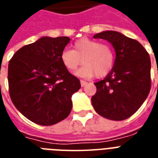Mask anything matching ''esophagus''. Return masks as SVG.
Masks as SVG:
<instances>
[{
  "instance_id": "esophagus-1",
  "label": "esophagus",
  "mask_w": 158,
  "mask_h": 158,
  "mask_svg": "<svg viewBox=\"0 0 158 158\" xmlns=\"http://www.w3.org/2000/svg\"><path fill=\"white\" fill-rule=\"evenodd\" d=\"M87 84V82L85 81H83V80H81V87L85 86V85Z\"/></svg>"
}]
</instances>
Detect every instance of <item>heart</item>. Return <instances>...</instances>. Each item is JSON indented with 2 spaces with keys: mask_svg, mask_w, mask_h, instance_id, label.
I'll return each mask as SVG.
<instances>
[{
  "mask_svg": "<svg viewBox=\"0 0 158 158\" xmlns=\"http://www.w3.org/2000/svg\"><path fill=\"white\" fill-rule=\"evenodd\" d=\"M74 50L65 48L61 53L62 64L68 70L73 71L83 65L75 74L80 77H91L94 75L102 77L112 70L114 65V52L108 45L99 41L82 38L75 42Z\"/></svg>",
  "mask_w": 158,
  "mask_h": 158,
  "instance_id": "obj_1",
  "label": "heart"
}]
</instances>
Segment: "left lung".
I'll return each mask as SVG.
<instances>
[{"mask_svg":"<svg viewBox=\"0 0 158 158\" xmlns=\"http://www.w3.org/2000/svg\"><path fill=\"white\" fill-rule=\"evenodd\" d=\"M93 37L112 44L116 58L108 76L94 83L97 91L91 98L92 105L107 119H127L140 108L149 94V55L139 41L118 31H104Z\"/></svg>","mask_w":158,"mask_h":158,"instance_id":"obj_1","label":"left lung"}]
</instances>
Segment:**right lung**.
Listing matches in <instances>:
<instances>
[{"mask_svg": "<svg viewBox=\"0 0 158 158\" xmlns=\"http://www.w3.org/2000/svg\"><path fill=\"white\" fill-rule=\"evenodd\" d=\"M71 39L42 36L23 46L9 62V91L14 105L31 122L51 126L68 117L80 81L62 64Z\"/></svg>", "mask_w": 158, "mask_h": 158, "instance_id": "1", "label": "right lung"}]
</instances>
